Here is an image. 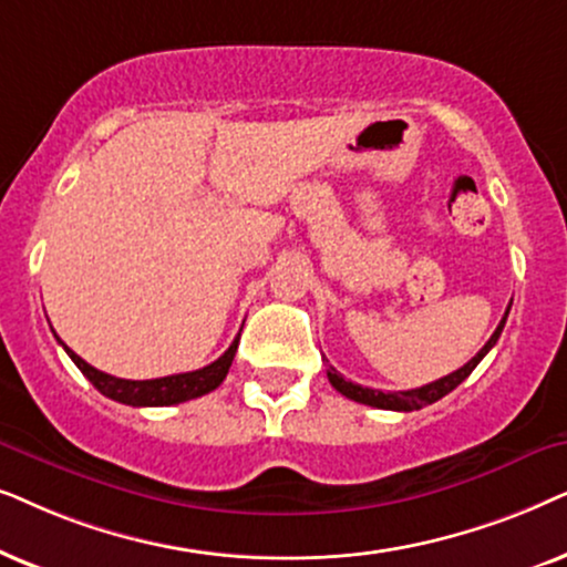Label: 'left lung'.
Segmentation results:
<instances>
[{"mask_svg": "<svg viewBox=\"0 0 567 567\" xmlns=\"http://www.w3.org/2000/svg\"><path fill=\"white\" fill-rule=\"evenodd\" d=\"M508 311H511V306H508ZM508 311H505L503 321L497 323V329L493 331V337L487 339V344L482 347V350L474 354V358L466 362L464 368H458V371L443 375V379H437L433 383H425V386L410 389V391H389V394H386V391L368 389V386H360V383L347 381L344 375L337 373L331 365H329V371H327L329 383L339 391V394L347 396V399H352V402H360V404H368V406H379V410H394V412L422 410V406L437 402V399H443L446 394H451V391H454L458 383L470 379V373L480 365V360L485 358V354L495 347L497 339H501V331L505 327V319H508Z\"/></svg>", "mask_w": 567, "mask_h": 567, "instance_id": "8db88e82", "label": "left lung"}]
</instances>
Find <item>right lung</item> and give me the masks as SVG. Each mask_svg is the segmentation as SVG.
I'll use <instances>...</instances> for the list:
<instances>
[{
	"label": "right lung",
	"instance_id": "1",
	"mask_svg": "<svg viewBox=\"0 0 567 567\" xmlns=\"http://www.w3.org/2000/svg\"><path fill=\"white\" fill-rule=\"evenodd\" d=\"M238 339H240V334L233 339V344L220 354V358H217L215 362H209V365H205V368H199V371L165 375V379H153V381L116 379V375L97 371V368H93L90 362L82 360L78 352H72L70 347L62 342V339H59V344L64 347L74 365L80 368L82 375H87V381L93 383V386L101 391L103 396H109V399H113V402H121V404H132V406H168V404L188 402V399H196V396H205V394H209V391H215L217 386H220V383L225 381V375H228V371H230L233 358H236Z\"/></svg>",
	"mask_w": 567,
	"mask_h": 567
}]
</instances>
